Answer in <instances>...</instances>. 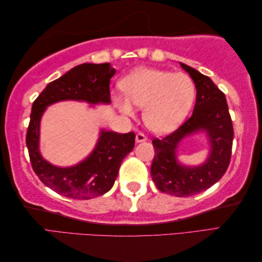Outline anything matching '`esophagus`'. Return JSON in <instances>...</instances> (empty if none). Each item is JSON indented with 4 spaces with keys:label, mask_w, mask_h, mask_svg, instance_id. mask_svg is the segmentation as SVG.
I'll return each mask as SVG.
<instances>
[{
    "label": "esophagus",
    "mask_w": 262,
    "mask_h": 262,
    "mask_svg": "<svg viewBox=\"0 0 262 262\" xmlns=\"http://www.w3.org/2000/svg\"><path fill=\"white\" fill-rule=\"evenodd\" d=\"M147 140V137L143 134V133H138L136 135V142L141 143V142H145Z\"/></svg>",
    "instance_id": "obj_1"
}]
</instances>
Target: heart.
<instances>
[{
    "label": "heart",
    "instance_id": "heart-1",
    "mask_svg": "<svg viewBox=\"0 0 262 262\" xmlns=\"http://www.w3.org/2000/svg\"><path fill=\"white\" fill-rule=\"evenodd\" d=\"M121 90L126 98L114 97L122 115L132 117L134 108H144L149 129L164 134L173 130L190 110L196 89L191 77L157 69H138L125 77Z\"/></svg>",
    "mask_w": 262,
    "mask_h": 262
}]
</instances>
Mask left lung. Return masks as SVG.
Instances as JSON below:
<instances>
[{
	"mask_svg": "<svg viewBox=\"0 0 262 262\" xmlns=\"http://www.w3.org/2000/svg\"><path fill=\"white\" fill-rule=\"evenodd\" d=\"M196 85V103L192 115L168 136L154 138V159L151 166L153 182L160 191L177 197H190L210 188L224 176L231 162L233 124L225 94L208 76L180 63ZM205 130L211 144L210 157L199 167L177 162L176 148L182 138Z\"/></svg>",
	"mask_w": 262,
	"mask_h": 262,
	"instance_id": "left-lung-1",
	"label": "left lung"
}]
</instances>
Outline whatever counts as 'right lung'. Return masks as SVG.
Segmentation results:
<instances>
[{
    "instance_id": "add662e5",
    "label": "right lung",
    "mask_w": 262,
    "mask_h": 262,
    "mask_svg": "<svg viewBox=\"0 0 262 262\" xmlns=\"http://www.w3.org/2000/svg\"><path fill=\"white\" fill-rule=\"evenodd\" d=\"M116 70L109 63H84L49 83L33 101L26 144L31 166L43 185L72 199H91L113 188L120 164L135 146L133 132L119 134L101 130L96 148L81 163L59 168L43 160L39 152V127L43 111L55 102L76 100L92 104L109 103L110 79Z\"/></svg>"
}]
</instances>
